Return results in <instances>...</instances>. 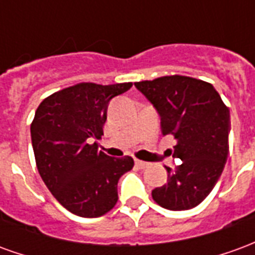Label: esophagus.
<instances>
[{
  "label": "esophagus",
  "instance_id": "34e87169",
  "mask_svg": "<svg viewBox=\"0 0 255 255\" xmlns=\"http://www.w3.org/2000/svg\"><path fill=\"white\" fill-rule=\"evenodd\" d=\"M135 165L138 166L139 169H144V168H147L150 165L149 162H144V161H140V160H135Z\"/></svg>",
  "mask_w": 255,
  "mask_h": 255
}]
</instances>
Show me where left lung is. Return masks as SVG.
<instances>
[{
    "label": "left lung",
    "mask_w": 255,
    "mask_h": 255,
    "mask_svg": "<svg viewBox=\"0 0 255 255\" xmlns=\"http://www.w3.org/2000/svg\"><path fill=\"white\" fill-rule=\"evenodd\" d=\"M161 116L162 135L176 139L180 165L154 188L155 203L169 210L198 206L213 190L228 158L230 111L220 94L201 79L171 75L135 83Z\"/></svg>",
    "instance_id": "1"
}]
</instances>
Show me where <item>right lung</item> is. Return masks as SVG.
<instances>
[{
    "label": "right lung",
    "instance_id": "add662e5",
    "mask_svg": "<svg viewBox=\"0 0 255 255\" xmlns=\"http://www.w3.org/2000/svg\"><path fill=\"white\" fill-rule=\"evenodd\" d=\"M132 83H78L42 101L31 123L36 168L53 197L71 213L101 217L117 203V183L131 171L129 155L98 150L109 101Z\"/></svg>",
    "mask_w": 255,
    "mask_h": 255
}]
</instances>
